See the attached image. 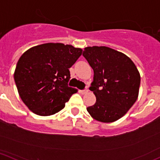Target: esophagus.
I'll use <instances>...</instances> for the list:
<instances>
[{
	"label": "esophagus",
	"mask_w": 160,
	"mask_h": 160,
	"mask_svg": "<svg viewBox=\"0 0 160 160\" xmlns=\"http://www.w3.org/2000/svg\"><path fill=\"white\" fill-rule=\"evenodd\" d=\"M80 93L82 94H86L88 93V90L87 89H86V90H80Z\"/></svg>",
	"instance_id": "obj_1"
}]
</instances>
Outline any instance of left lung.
<instances>
[{"mask_svg":"<svg viewBox=\"0 0 160 160\" xmlns=\"http://www.w3.org/2000/svg\"><path fill=\"white\" fill-rule=\"evenodd\" d=\"M83 56L93 70L90 90L95 104L87 108L94 120L112 122L123 117L137 101L140 74L129 57L105 46L87 47Z\"/></svg>","mask_w":160,"mask_h":160,"instance_id":"8db88e82","label":"left lung"}]
</instances>
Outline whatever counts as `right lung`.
Wrapping results in <instances>:
<instances>
[{
    "instance_id": "obj_1",
    "label": "right lung",
    "mask_w": 160,
    "mask_h": 160,
    "mask_svg": "<svg viewBox=\"0 0 160 160\" xmlns=\"http://www.w3.org/2000/svg\"><path fill=\"white\" fill-rule=\"evenodd\" d=\"M83 50L61 43H47L21 55L13 78L23 103L33 113L50 116L64 108L76 88L69 87L70 68Z\"/></svg>"
}]
</instances>
